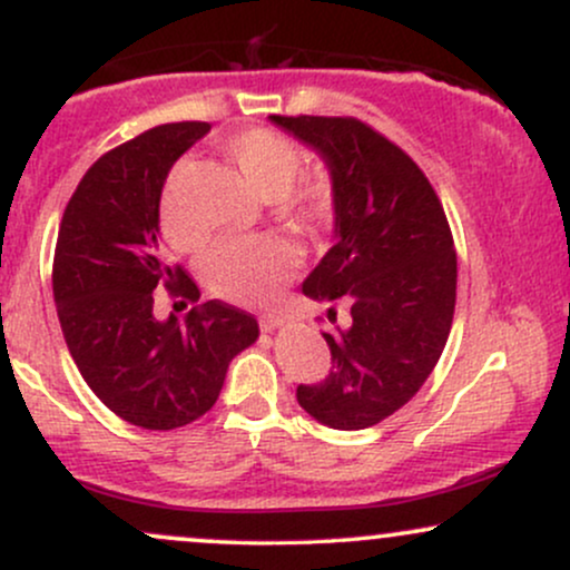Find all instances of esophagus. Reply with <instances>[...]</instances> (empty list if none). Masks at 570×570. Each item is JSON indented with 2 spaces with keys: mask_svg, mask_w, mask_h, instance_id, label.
I'll return each mask as SVG.
<instances>
[{
  "mask_svg": "<svg viewBox=\"0 0 570 570\" xmlns=\"http://www.w3.org/2000/svg\"><path fill=\"white\" fill-rule=\"evenodd\" d=\"M278 326H281V318L273 316V313H267V316H259V330H263V332H273V330H278Z\"/></svg>",
  "mask_w": 570,
  "mask_h": 570,
  "instance_id": "34e87169",
  "label": "esophagus"
}]
</instances>
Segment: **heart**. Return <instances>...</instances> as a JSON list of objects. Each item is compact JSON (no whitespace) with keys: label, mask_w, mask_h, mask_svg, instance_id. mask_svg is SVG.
Here are the masks:
<instances>
[{"label":"heart","mask_w":570,"mask_h":570,"mask_svg":"<svg viewBox=\"0 0 570 570\" xmlns=\"http://www.w3.org/2000/svg\"><path fill=\"white\" fill-rule=\"evenodd\" d=\"M225 153L240 168L246 181L273 200L278 217L294 233H313L330 217L335 185L324 171L299 174L305 153L292 136L271 128H248L225 141ZM187 166L168 176L160 200V227L176 252H198L206 244V230L189 219L181 203V179ZM294 257L278 240H233L219 246L206 263L208 289L230 303L259 307L273 303L292 278Z\"/></svg>","instance_id":"heart-1"}]
</instances>
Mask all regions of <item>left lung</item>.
Returning <instances> with one entry per match:
<instances>
[{
	"mask_svg": "<svg viewBox=\"0 0 570 570\" xmlns=\"http://www.w3.org/2000/svg\"><path fill=\"white\" fill-rule=\"evenodd\" d=\"M311 144L335 185V246L303 281L305 297L351 307L345 330L324 332L332 370L297 385L318 423L358 431L410 402L440 362L455 313V246L426 174L356 117H271Z\"/></svg>",
	"mask_w": 570,
	"mask_h": 570,
	"instance_id": "8db88e82",
	"label": "left lung"
}]
</instances>
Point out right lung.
<instances>
[{
    "instance_id": "right-lung-1",
    "label": "right lung",
    "mask_w": 570,
    "mask_h": 570,
    "mask_svg": "<svg viewBox=\"0 0 570 570\" xmlns=\"http://www.w3.org/2000/svg\"><path fill=\"white\" fill-rule=\"evenodd\" d=\"M208 122H168L109 149L85 171L58 227L53 297L63 340L90 391L134 426L171 431L217 402L257 318L208 299L185 322L153 316V292L198 303L195 281L158 244L166 176Z\"/></svg>"
}]
</instances>
